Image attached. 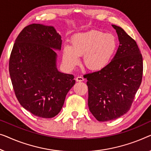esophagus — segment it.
<instances>
[{
	"label": "esophagus",
	"mask_w": 151,
	"mask_h": 151,
	"mask_svg": "<svg viewBox=\"0 0 151 151\" xmlns=\"http://www.w3.org/2000/svg\"><path fill=\"white\" fill-rule=\"evenodd\" d=\"M76 81L77 82H81V81H84V78L83 77V76H78L76 77Z\"/></svg>",
	"instance_id": "esophagus-1"
}]
</instances>
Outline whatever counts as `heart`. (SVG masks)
<instances>
[{
    "mask_svg": "<svg viewBox=\"0 0 151 151\" xmlns=\"http://www.w3.org/2000/svg\"><path fill=\"white\" fill-rule=\"evenodd\" d=\"M117 42L112 34L99 30L78 33L71 39V45L63 48V60L69 68H73L80 62V55H84V64L87 68L99 71L105 68L115 54Z\"/></svg>",
    "mask_w": 151,
    "mask_h": 151,
    "instance_id": "heart-1",
    "label": "heart"
}]
</instances>
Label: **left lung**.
I'll return each mask as SVG.
<instances>
[{
  "label": "left lung",
  "instance_id": "1",
  "mask_svg": "<svg viewBox=\"0 0 151 151\" xmlns=\"http://www.w3.org/2000/svg\"><path fill=\"white\" fill-rule=\"evenodd\" d=\"M117 33V51L105 68L86 74L88 106L99 121L118 119L129 111L140 87L143 60L136 42L121 27L112 25Z\"/></svg>",
  "mask_w": 151,
  "mask_h": 151
}]
</instances>
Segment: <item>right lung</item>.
Listing matches in <instances>:
<instances>
[{
  "instance_id": "add662e5",
  "label": "right lung",
  "mask_w": 151,
  "mask_h": 151,
  "mask_svg": "<svg viewBox=\"0 0 151 151\" xmlns=\"http://www.w3.org/2000/svg\"><path fill=\"white\" fill-rule=\"evenodd\" d=\"M61 36L53 26L32 24L17 36L11 51L9 70L15 96L34 115L52 118L64 105L75 84L74 76L58 71L57 54Z\"/></svg>"
}]
</instances>
